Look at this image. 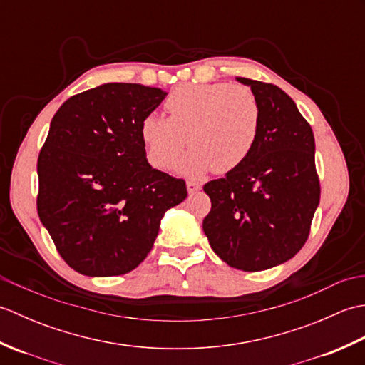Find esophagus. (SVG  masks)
Segmentation results:
<instances>
[{"mask_svg": "<svg viewBox=\"0 0 365 365\" xmlns=\"http://www.w3.org/2000/svg\"><path fill=\"white\" fill-rule=\"evenodd\" d=\"M187 188H188L190 195H195V192H197L200 188H202V185L195 182V180H188V182H187Z\"/></svg>", "mask_w": 365, "mask_h": 365, "instance_id": "obj_1", "label": "esophagus"}]
</instances>
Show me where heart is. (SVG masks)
I'll use <instances>...</instances> for the list:
<instances>
[{"label": "heart", "mask_w": 365, "mask_h": 365, "mask_svg": "<svg viewBox=\"0 0 365 365\" xmlns=\"http://www.w3.org/2000/svg\"><path fill=\"white\" fill-rule=\"evenodd\" d=\"M169 118L147 114L141 138L153 166L169 169L185 145H195L180 163L183 174L199 177L215 168L226 174L242 166L257 144L262 111L254 92L230 83L182 84L166 98Z\"/></svg>", "instance_id": "heart-1"}]
</instances>
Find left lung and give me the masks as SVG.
Masks as SVG:
<instances>
[{
    "label": "left lung",
    "instance_id": "8db88e82",
    "mask_svg": "<svg viewBox=\"0 0 365 365\" xmlns=\"http://www.w3.org/2000/svg\"><path fill=\"white\" fill-rule=\"evenodd\" d=\"M262 111L257 144L242 166L204 185L212 210L202 227L229 267L262 271L290 260L309 237L320 202L312 128L293 100L250 78Z\"/></svg>",
    "mask_w": 365,
    "mask_h": 365
}]
</instances>
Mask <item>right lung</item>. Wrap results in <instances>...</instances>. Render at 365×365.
<instances>
[{
  "instance_id": "obj_1",
  "label": "right lung",
  "mask_w": 365,
  "mask_h": 365,
  "mask_svg": "<svg viewBox=\"0 0 365 365\" xmlns=\"http://www.w3.org/2000/svg\"><path fill=\"white\" fill-rule=\"evenodd\" d=\"M168 92L106 83L61 105L38 153L37 213L61 257L84 276H119L150 252L187 185L145 158L141 123Z\"/></svg>"
}]
</instances>
